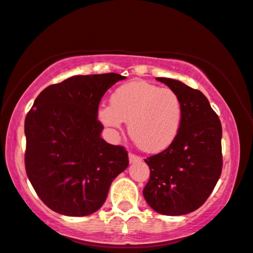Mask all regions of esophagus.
<instances>
[{
	"instance_id": "esophagus-1",
	"label": "esophagus",
	"mask_w": 253,
	"mask_h": 253,
	"mask_svg": "<svg viewBox=\"0 0 253 253\" xmlns=\"http://www.w3.org/2000/svg\"><path fill=\"white\" fill-rule=\"evenodd\" d=\"M128 158H129V162H130V164H134V162H140V161H141V160H142L141 156L133 154V153H129Z\"/></svg>"
}]
</instances>
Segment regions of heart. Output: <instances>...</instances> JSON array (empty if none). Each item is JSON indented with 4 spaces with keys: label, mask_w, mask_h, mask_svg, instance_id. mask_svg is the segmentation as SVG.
<instances>
[{
    "label": "heart",
    "mask_w": 253,
    "mask_h": 253,
    "mask_svg": "<svg viewBox=\"0 0 253 253\" xmlns=\"http://www.w3.org/2000/svg\"><path fill=\"white\" fill-rule=\"evenodd\" d=\"M101 123L120 128L128 123V132L140 148L161 152L176 137L181 126L182 105L176 92L150 83L130 82L111 95V106L99 108Z\"/></svg>",
    "instance_id": "obj_1"
}]
</instances>
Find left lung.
<instances>
[{
    "label": "left lung",
    "mask_w": 253,
    "mask_h": 253,
    "mask_svg": "<svg viewBox=\"0 0 253 253\" xmlns=\"http://www.w3.org/2000/svg\"><path fill=\"white\" fill-rule=\"evenodd\" d=\"M156 79L180 97L182 119L174 141L145 160L150 176L142 193L156 212L185 215L206 202L220 176L222 125L202 92L175 79Z\"/></svg>",
    "instance_id": "left-lung-1"
}]
</instances>
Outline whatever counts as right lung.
Returning <instances> with one entry per match:
<instances>
[{"instance_id":"right-lung-1","label":"right lung","mask_w":253,"mask_h":253,"mask_svg":"<svg viewBox=\"0 0 253 253\" xmlns=\"http://www.w3.org/2000/svg\"><path fill=\"white\" fill-rule=\"evenodd\" d=\"M118 73L75 76L38 94L24 123V164L38 197L53 211L87 216L107 197L112 181L128 166L123 146L100 136L101 98Z\"/></svg>"}]
</instances>
